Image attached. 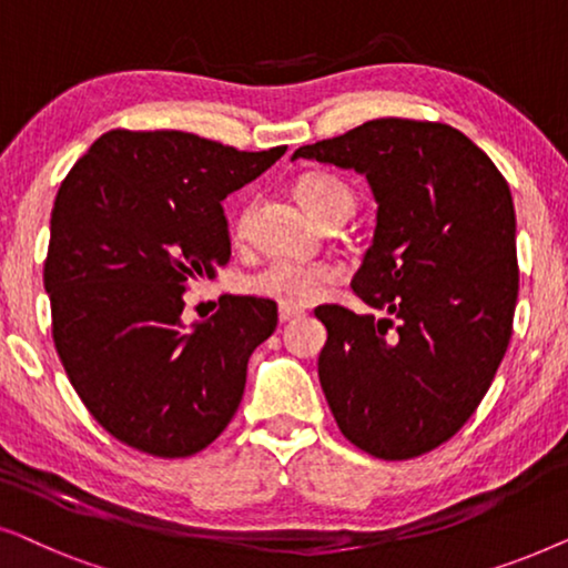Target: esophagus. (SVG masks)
Here are the masks:
<instances>
[{
	"label": "esophagus",
	"mask_w": 568,
	"mask_h": 568,
	"mask_svg": "<svg viewBox=\"0 0 568 568\" xmlns=\"http://www.w3.org/2000/svg\"><path fill=\"white\" fill-rule=\"evenodd\" d=\"M302 313H305V310H302V307L282 305V307H278V321H282V323H290V321H294V317H300Z\"/></svg>",
	"instance_id": "esophagus-1"
}]
</instances>
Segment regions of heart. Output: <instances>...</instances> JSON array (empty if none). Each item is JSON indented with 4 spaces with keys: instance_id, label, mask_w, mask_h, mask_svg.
I'll use <instances>...</instances> for the list:
<instances>
[{
    "instance_id": "b5f03b06",
    "label": "heart",
    "mask_w": 568,
    "mask_h": 568,
    "mask_svg": "<svg viewBox=\"0 0 568 568\" xmlns=\"http://www.w3.org/2000/svg\"><path fill=\"white\" fill-rule=\"evenodd\" d=\"M297 199L317 222L328 220H346L354 212L356 196L348 185L336 175L328 173H313L305 175L297 183ZM247 220H251V206L243 209L237 216V235L247 230ZM336 268L328 263H300V261H271L268 266L255 271L245 278V290L255 294V297L274 300L278 305H310L321 297L325 286L336 282Z\"/></svg>"
}]
</instances>
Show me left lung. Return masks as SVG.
<instances>
[{
    "instance_id": "8db88e82",
    "label": "left lung",
    "mask_w": 568,
    "mask_h": 568,
    "mask_svg": "<svg viewBox=\"0 0 568 568\" xmlns=\"http://www.w3.org/2000/svg\"><path fill=\"white\" fill-rule=\"evenodd\" d=\"M367 175L377 227L352 290L383 313L323 305L317 377L344 437L379 460L445 445L507 354L519 268L509 185L463 131L375 119L300 146Z\"/></svg>"
}]
</instances>
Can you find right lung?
<instances>
[{
  "label": "right lung",
  "instance_id": "add662e5",
  "mask_svg": "<svg viewBox=\"0 0 568 568\" xmlns=\"http://www.w3.org/2000/svg\"><path fill=\"white\" fill-rule=\"evenodd\" d=\"M284 152L113 129L61 181L43 263L53 346L92 418L123 445L189 457L235 416L276 302L230 294L189 328L183 294L227 266L222 201Z\"/></svg>",
  "mask_w": 568,
  "mask_h": 568
}]
</instances>
